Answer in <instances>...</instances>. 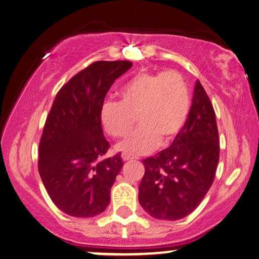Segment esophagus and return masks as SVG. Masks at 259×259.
I'll return each instance as SVG.
<instances>
[{
  "label": "esophagus",
  "instance_id": "1",
  "mask_svg": "<svg viewBox=\"0 0 259 259\" xmlns=\"http://www.w3.org/2000/svg\"><path fill=\"white\" fill-rule=\"evenodd\" d=\"M122 159H123V161H129V160L135 159V156L130 155V154H127V153H122Z\"/></svg>",
  "mask_w": 259,
  "mask_h": 259
}]
</instances>
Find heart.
I'll use <instances>...</instances> for the list:
<instances>
[{
	"mask_svg": "<svg viewBox=\"0 0 259 259\" xmlns=\"http://www.w3.org/2000/svg\"><path fill=\"white\" fill-rule=\"evenodd\" d=\"M191 98L181 73L142 71L129 80L120 90V101L107 100L100 110L104 129L113 137L136 132L116 145L119 152L139 155L154 150L160 142L175 140L188 120Z\"/></svg>",
	"mask_w": 259,
	"mask_h": 259,
	"instance_id": "b5f03b06",
	"label": "heart"
}]
</instances>
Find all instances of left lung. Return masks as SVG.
<instances>
[{"mask_svg": "<svg viewBox=\"0 0 259 259\" xmlns=\"http://www.w3.org/2000/svg\"><path fill=\"white\" fill-rule=\"evenodd\" d=\"M220 140L214 107L197 80L184 127L168 148L143 160L139 186L141 207L158 220L175 221L191 214L214 182Z\"/></svg>", "mask_w": 259, "mask_h": 259, "instance_id": "obj_1", "label": "left lung"}]
</instances>
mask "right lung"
I'll return each instance as SVG.
<instances>
[{"instance_id":"1","label":"right lung","mask_w":259,"mask_h":259,"mask_svg":"<svg viewBox=\"0 0 259 259\" xmlns=\"http://www.w3.org/2000/svg\"><path fill=\"white\" fill-rule=\"evenodd\" d=\"M130 61H98L58 91L39 142L38 171L51 201L65 214L93 218L110 203V191L123 167L120 154L104 158L110 148L100 110L116 78Z\"/></svg>"}]
</instances>
